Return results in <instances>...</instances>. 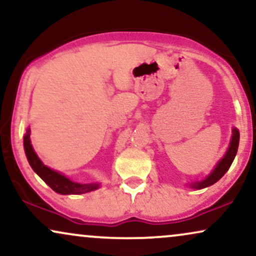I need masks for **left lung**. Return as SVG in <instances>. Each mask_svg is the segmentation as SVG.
<instances>
[{"mask_svg":"<svg viewBox=\"0 0 256 256\" xmlns=\"http://www.w3.org/2000/svg\"><path fill=\"white\" fill-rule=\"evenodd\" d=\"M232 134L230 143H229L228 150L226 151L224 156L218 160V163L216 164L212 172H210L204 180L190 183L189 184L190 188H192V189H203V188L212 186V184L218 182V180H221L223 174L227 172L236 156V152H238V142H240V132H238V128H232Z\"/></svg>","mask_w":256,"mask_h":256,"instance_id":"8db88e82","label":"left lung"}]
</instances>
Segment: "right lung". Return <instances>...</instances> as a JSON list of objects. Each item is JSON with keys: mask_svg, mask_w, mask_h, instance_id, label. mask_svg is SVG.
<instances>
[{"mask_svg": "<svg viewBox=\"0 0 256 256\" xmlns=\"http://www.w3.org/2000/svg\"><path fill=\"white\" fill-rule=\"evenodd\" d=\"M24 146L27 160L30 164L32 169L36 172L41 180L44 183L48 184L54 192L61 195H80L93 192L100 188V183H76L70 180L68 177H66L59 171H56L42 163V160L38 158L36 152L34 151L33 145L30 143V128H27L24 137Z\"/></svg>", "mask_w": 256, "mask_h": 256, "instance_id": "right-lung-1", "label": "right lung"}]
</instances>
